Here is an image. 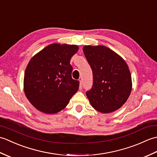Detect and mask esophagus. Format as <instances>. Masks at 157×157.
I'll return each instance as SVG.
<instances>
[{
	"label": "esophagus",
	"mask_w": 157,
	"mask_h": 157,
	"mask_svg": "<svg viewBox=\"0 0 157 157\" xmlns=\"http://www.w3.org/2000/svg\"><path fill=\"white\" fill-rule=\"evenodd\" d=\"M82 86H83V83L82 80H79V90L82 89Z\"/></svg>",
	"instance_id": "1"
}]
</instances>
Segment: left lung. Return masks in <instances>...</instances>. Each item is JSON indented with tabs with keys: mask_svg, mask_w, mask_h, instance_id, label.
<instances>
[{
	"mask_svg": "<svg viewBox=\"0 0 157 157\" xmlns=\"http://www.w3.org/2000/svg\"><path fill=\"white\" fill-rule=\"evenodd\" d=\"M83 51L92 69L93 85L86 92L92 106L109 113L121 107L132 91V76L125 60L104 46H85Z\"/></svg>",
	"mask_w": 157,
	"mask_h": 157,
	"instance_id": "1",
	"label": "left lung"
}]
</instances>
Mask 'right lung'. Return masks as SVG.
Listing matches in <instances>:
<instances>
[{
  "mask_svg": "<svg viewBox=\"0 0 157 157\" xmlns=\"http://www.w3.org/2000/svg\"><path fill=\"white\" fill-rule=\"evenodd\" d=\"M78 49L77 45L52 44L29 61L23 88L26 97L38 111L47 114L61 111L78 90L79 82L72 78L70 65Z\"/></svg>",
  "mask_w": 157,
  "mask_h": 157,
  "instance_id": "right-lung-1",
  "label": "right lung"
}]
</instances>
